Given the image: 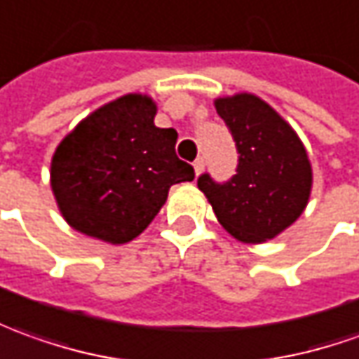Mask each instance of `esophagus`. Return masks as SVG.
I'll return each mask as SVG.
<instances>
[{
  "label": "esophagus",
  "mask_w": 359,
  "mask_h": 359,
  "mask_svg": "<svg viewBox=\"0 0 359 359\" xmlns=\"http://www.w3.org/2000/svg\"><path fill=\"white\" fill-rule=\"evenodd\" d=\"M202 170H204V159H196L194 161V172H196V177H198Z\"/></svg>",
  "instance_id": "34e87169"
}]
</instances>
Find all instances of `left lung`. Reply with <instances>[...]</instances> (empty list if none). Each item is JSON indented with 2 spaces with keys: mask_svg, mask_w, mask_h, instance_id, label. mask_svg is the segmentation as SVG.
I'll list each match as a JSON object with an SVG mask.
<instances>
[{
  "mask_svg": "<svg viewBox=\"0 0 359 359\" xmlns=\"http://www.w3.org/2000/svg\"><path fill=\"white\" fill-rule=\"evenodd\" d=\"M240 153L238 172L218 184L202 175L198 189L236 240L263 243L301 216L313 190V167L297 131L255 94L214 100Z\"/></svg>",
  "mask_w": 359,
  "mask_h": 359,
  "instance_id": "left-lung-1",
  "label": "left lung"
}]
</instances>
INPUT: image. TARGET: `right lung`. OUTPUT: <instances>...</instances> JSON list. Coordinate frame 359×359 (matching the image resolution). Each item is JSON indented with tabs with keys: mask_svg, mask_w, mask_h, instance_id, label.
I'll return each mask as SVG.
<instances>
[{
	"mask_svg": "<svg viewBox=\"0 0 359 359\" xmlns=\"http://www.w3.org/2000/svg\"><path fill=\"white\" fill-rule=\"evenodd\" d=\"M155 114L153 97L126 94L58 143L50 189L70 228L111 245L128 243L159 214L172 184L194 179L175 153L177 131L157 128Z\"/></svg>",
	"mask_w": 359,
	"mask_h": 359,
	"instance_id": "add662e5",
	"label": "right lung"
}]
</instances>
